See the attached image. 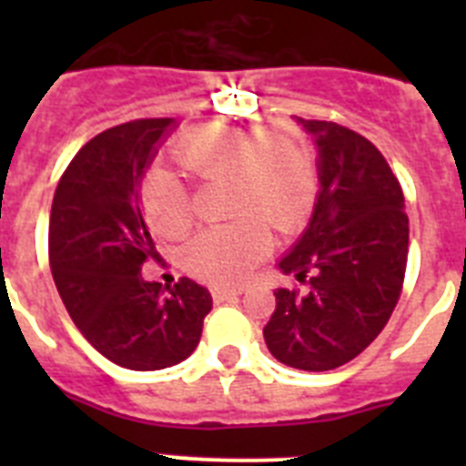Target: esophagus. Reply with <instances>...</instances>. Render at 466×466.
I'll return each mask as SVG.
<instances>
[{
  "label": "esophagus",
  "mask_w": 466,
  "mask_h": 466,
  "mask_svg": "<svg viewBox=\"0 0 466 466\" xmlns=\"http://www.w3.org/2000/svg\"><path fill=\"white\" fill-rule=\"evenodd\" d=\"M240 294H242V289H228V287H214L212 289L214 303H224V300L236 299V296H240Z\"/></svg>",
  "instance_id": "esophagus-1"
}]
</instances>
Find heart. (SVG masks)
Here are the masks:
<instances>
[{
  "label": "heart",
  "instance_id": "1",
  "mask_svg": "<svg viewBox=\"0 0 466 466\" xmlns=\"http://www.w3.org/2000/svg\"><path fill=\"white\" fill-rule=\"evenodd\" d=\"M175 158L198 179H226V205L236 217L200 230L184 249L187 268L214 284L240 282L268 254V224L291 233L315 198L310 158L284 130L200 127L177 144ZM139 205L158 236L175 238L191 226L187 188L166 170L144 177Z\"/></svg>",
  "mask_w": 466,
  "mask_h": 466
}]
</instances>
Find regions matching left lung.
Instances as JSON below:
<instances>
[{"instance_id":"8db88e82","label":"left lung","mask_w":466,"mask_h":466,"mask_svg":"<svg viewBox=\"0 0 466 466\" xmlns=\"http://www.w3.org/2000/svg\"><path fill=\"white\" fill-rule=\"evenodd\" d=\"M299 123L319 151V196L306 233L279 258L308 289L275 291L263 327L270 355L300 371H331L364 352L401 296L409 214L385 156L331 121Z\"/></svg>"}]
</instances>
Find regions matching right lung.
I'll list each match as a JSON object with an SVG mask.
<instances>
[{"label":"right lung","instance_id":"1","mask_svg":"<svg viewBox=\"0 0 466 466\" xmlns=\"http://www.w3.org/2000/svg\"><path fill=\"white\" fill-rule=\"evenodd\" d=\"M172 118H137L95 135L57 182L48 261L72 322L123 369L158 371L196 350L212 296L193 279H142L154 240L137 188Z\"/></svg>","mask_w":466,"mask_h":466}]
</instances>
